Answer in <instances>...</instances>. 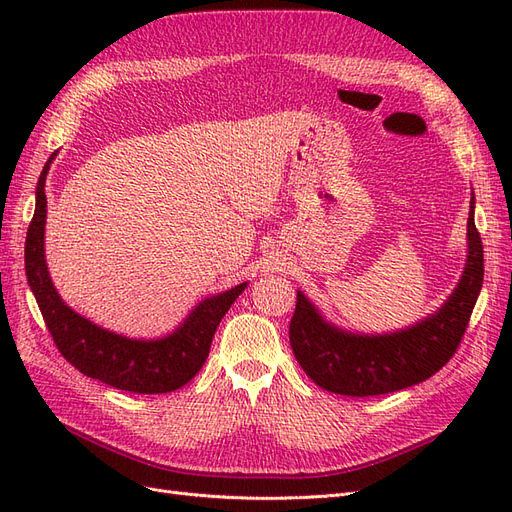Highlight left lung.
<instances>
[{"instance_id": "left-lung-1", "label": "left lung", "mask_w": 512, "mask_h": 512, "mask_svg": "<svg viewBox=\"0 0 512 512\" xmlns=\"http://www.w3.org/2000/svg\"><path fill=\"white\" fill-rule=\"evenodd\" d=\"M483 273V241L474 224L472 192L466 267L438 312L395 333H352L335 327L297 290L290 320L294 359L329 393L367 397L408 389L431 378L455 354L483 288Z\"/></svg>"}]
</instances>
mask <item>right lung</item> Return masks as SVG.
<instances>
[{
	"mask_svg": "<svg viewBox=\"0 0 512 512\" xmlns=\"http://www.w3.org/2000/svg\"><path fill=\"white\" fill-rule=\"evenodd\" d=\"M55 156L57 151L46 160L38 179L36 211L25 239V273L57 350L87 378L121 391L158 395L181 389L205 365L215 329L247 282L203 299L173 333L158 339H132L76 314L61 301L44 258V183Z\"/></svg>",
	"mask_w": 512,
	"mask_h": 512,
	"instance_id": "add662e5",
	"label": "right lung"
}]
</instances>
